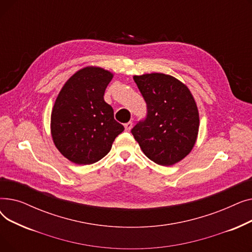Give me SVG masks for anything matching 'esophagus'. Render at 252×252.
Segmentation results:
<instances>
[{"label": "esophagus", "mask_w": 252, "mask_h": 252, "mask_svg": "<svg viewBox=\"0 0 252 252\" xmlns=\"http://www.w3.org/2000/svg\"><path fill=\"white\" fill-rule=\"evenodd\" d=\"M131 127H133V123H131V122L125 125V128H126V131H129L131 129Z\"/></svg>", "instance_id": "34e87169"}]
</instances>
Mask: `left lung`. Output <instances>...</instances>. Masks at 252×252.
Returning <instances> with one entry per match:
<instances>
[{"label":"left lung","instance_id":"1","mask_svg":"<svg viewBox=\"0 0 252 252\" xmlns=\"http://www.w3.org/2000/svg\"><path fill=\"white\" fill-rule=\"evenodd\" d=\"M147 104V118L131 133L153 162L169 166L193 149L199 131V111L189 88L175 76L160 72L134 75Z\"/></svg>","mask_w":252,"mask_h":252}]
</instances>
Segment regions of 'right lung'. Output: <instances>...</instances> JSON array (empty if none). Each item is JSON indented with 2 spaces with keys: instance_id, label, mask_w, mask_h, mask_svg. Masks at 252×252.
Segmentation results:
<instances>
[{
  "instance_id": "right-lung-1",
  "label": "right lung",
  "mask_w": 252,
  "mask_h": 252,
  "mask_svg": "<svg viewBox=\"0 0 252 252\" xmlns=\"http://www.w3.org/2000/svg\"><path fill=\"white\" fill-rule=\"evenodd\" d=\"M113 75L99 66H86L66 81L55 100L51 136L58 151L75 164L102 159L125 129L103 97Z\"/></svg>"
}]
</instances>
